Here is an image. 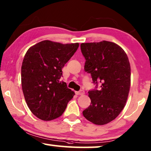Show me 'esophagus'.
Returning a JSON list of instances; mask_svg holds the SVG:
<instances>
[{
    "label": "esophagus",
    "instance_id": "34e87169",
    "mask_svg": "<svg viewBox=\"0 0 151 151\" xmlns=\"http://www.w3.org/2000/svg\"><path fill=\"white\" fill-rule=\"evenodd\" d=\"M84 93H85V92L82 90H81L80 91H76V94L78 95H84Z\"/></svg>",
    "mask_w": 151,
    "mask_h": 151
}]
</instances>
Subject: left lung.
<instances>
[{"instance_id": "8db88e82", "label": "left lung", "mask_w": 151, "mask_h": 151, "mask_svg": "<svg viewBox=\"0 0 151 151\" xmlns=\"http://www.w3.org/2000/svg\"><path fill=\"white\" fill-rule=\"evenodd\" d=\"M85 71L91 73L93 83L99 82V90L88 91L91 104L83 116L93 124L103 125L114 120L123 110L131 84V67L127 55L115 43H82Z\"/></svg>"}]
</instances>
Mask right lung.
Wrapping results in <instances>:
<instances>
[{
  "label": "right lung",
  "mask_w": 151,
  "mask_h": 151,
  "mask_svg": "<svg viewBox=\"0 0 151 151\" xmlns=\"http://www.w3.org/2000/svg\"><path fill=\"white\" fill-rule=\"evenodd\" d=\"M79 43L41 41L27 50L21 68L22 88L33 114L52 121L63 114L75 93L61 82L62 68L73 56Z\"/></svg>",
  "instance_id": "obj_1"
}]
</instances>
